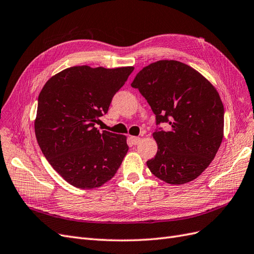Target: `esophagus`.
<instances>
[{
	"mask_svg": "<svg viewBox=\"0 0 254 254\" xmlns=\"http://www.w3.org/2000/svg\"><path fill=\"white\" fill-rule=\"evenodd\" d=\"M141 139L139 136H130V142H131L132 145H137L140 143Z\"/></svg>",
	"mask_w": 254,
	"mask_h": 254,
	"instance_id": "esophagus-1",
	"label": "esophagus"
}]
</instances>
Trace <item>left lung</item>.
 <instances>
[{"instance_id": "8db88e82", "label": "left lung", "mask_w": 254, "mask_h": 254, "mask_svg": "<svg viewBox=\"0 0 254 254\" xmlns=\"http://www.w3.org/2000/svg\"><path fill=\"white\" fill-rule=\"evenodd\" d=\"M131 87L139 89L170 129L152 133L158 145L148 160L150 172L166 183L193 181L210 165L224 137V105L203 75L176 60H159L143 67Z\"/></svg>"}]
</instances>
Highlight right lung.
Here are the masks:
<instances>
[{"mask_svg": "<svg viewBox=\"0 0 254 254\" xmlns=\"http://www.w3.org/2000/svg\"><path fill=\"white\" fill-rule=\"evenodd\" d=\"M133 66L78 65L57 73L44 84L35 133L49 163L71 186L102 187L119 170L128 151L127 136L95 127Z\"/></svg>", "mask_w": 254, "mask_h": 254, "instance_id": "right-lung-1", "label": "right lung"}]
</instances>
